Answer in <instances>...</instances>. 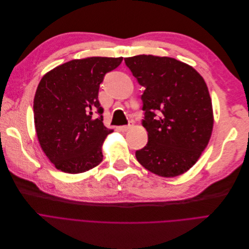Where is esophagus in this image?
<instances>
[{
  "label": "esophagus",
  "instance_id": "34e87169",
  "mask_svg": "<svg viewBox=\"0 0 249 249\" xmlns=\"http://www.w3.org/2000/svg\"><path fill=\"white\" fill-rule=\"evenodd\" d=\"M133 126V124L132 123H129V124H127V125H122V126H120V129L122 132H126V131H128L129 128H131Z\"/></svg>",
  "mask_w": 249,
  "mask_h": 249
}]
</instances>
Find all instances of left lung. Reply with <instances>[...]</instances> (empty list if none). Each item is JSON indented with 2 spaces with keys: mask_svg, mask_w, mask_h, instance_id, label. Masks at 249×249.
Wrapping results in <instances>:
<instances>
[{
  "mask_svg": "<svg viewBox=\"0 0 249 249\" xmlns=\"http://www.w3.org/2000/svg\"><path fill=\"white\" fill-rule=\"evenodd\" d=\"M139 84L148 143L136 152L142 166L162 177L192 168L209 144L214 125L204 78L173 57L140 54L124 58Z\"/></svg>",
  "mask_w": 249,
  "mask_h": 249,
  "instance_id": "obj_1",
  "label": "left lung"
}]
</instances>
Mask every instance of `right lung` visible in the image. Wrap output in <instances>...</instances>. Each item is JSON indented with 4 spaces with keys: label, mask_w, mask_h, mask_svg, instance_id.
<instances>
[{
    "label": "right lung",
    "mask_w": 249,
    "mask_h": 249,
    "mask_svg": "<svg viewBox=\"0 0 249 249\" xmlns=\"http://www.w3.org/2000/svg\"><path fill=\"white\" fill-rule=\"evenodd\" d=\"M122 62V56L72 60L41 78L33 101L34 124L39 145L56 169L77 174L103 160V142L113 131L103 124L98 91L105 74Z\"/></svg>",
    "instance_id": "1"
}]
</instances>
